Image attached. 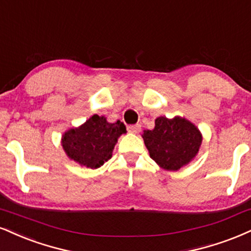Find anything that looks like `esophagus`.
<instances>
[{"label": "esophagus", "mask_w": 251, "mask_h": 251, "mask_svg": "<svg viewBox=\"0 0 251 251\" xmlns=\"http://www.w3.org/2000/svg\"><path fill=\"white\" fill-rule=\"evenodd\" d=\"M140 127L141 126L137 124V125H129L127 126V131L131 132V133H139L140 132Z\"/></svg>", "instance_id": "esophagus-1"}]
</instances>
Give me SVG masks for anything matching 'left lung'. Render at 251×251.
<instances>
[{"instance_id":"1","label":"left lung","mask_w":251,"mask_h":251,"mask_svg":"<svg viewBox=\"0 0 251 251\" xmlns=\"http://www.w3.org/2000/svg\"><path fill=\"white\" fill-rule=\"evenodd\" d=\"M143 138L151 158L167 171H177L188 164L202 141L199 129L180 117L156 118L154 129H145Z\"/></svg>"}]
</instances>
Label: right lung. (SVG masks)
<instances>
[{
  "mask_svg": "<svg viewBox=\"0 0 251 251\" xmlns=\"http://www.w3.org/2000/svg\"><path fill=\"white\" fill-rule=\"evenodd\" d=\"M125 132L120 120L111 124L95 114L79 128L66 132L62 145L70 159L89 168H98L112 156L118 138Z\"/></svg>",
  "mask_w": 251,
  "mask_h": 251,
  "instance_id": "obj_1",
  "label": "right lung"
}]
</instances>
